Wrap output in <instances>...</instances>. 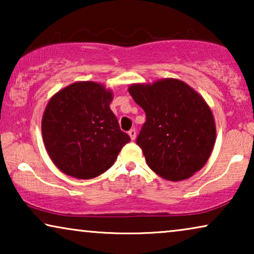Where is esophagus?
I'll return each instance as SVG.
<instances>
[{"mask_svg":"<svg viewBox=\"0 0 254 254\" xmlns=\"http://www.w3.org/2000/svg\"><path fill=\"white\" fill-rule=\"evenodd\" d=\"M128 134H129L131 140H135V137H136V130H135V128H131V129L128 131Z\"/></svg>","mask_w":254,"mask_h":254,"instance_id":"obj_1","label":"esophagus"}]
</instances>
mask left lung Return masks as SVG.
I'll return each mask as SVG.
<instances>
[{
  "mask_svg": "<svg viewBox=\"0 0 254 254\" xmlns=\"http://www.w3.org/2000/svg\"><path fill=\"white\" fill-rule=\"evenodd\" d=\"M128 90L145 112L136 144L149 168L171 182L202 169L216 137L213 114L202 97L173 78L133 84Z\"/></svg>",
  "mask_w": 254,
  "mask_h": 254,
  "instance_id": "left-lung-1",
  "label": "left lung"
}]
</instances>
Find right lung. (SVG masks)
I'll return each instance as SVG.
<instances>
[{
    "label": "right lung",
    "mask_w": 254,
    "mask_h": 254,
    "mask_svg": "<svg viewBox=\"0 0 254 254\" xmlns=\"http://www.w3.org/2000/svg\"><path fill=\"white\" fill-rule=\"evenodd\" d=\"M113 96L95 82L72 83L47 104L41 123L45 148L65 175L90 179L116 162L130 141L110 109Z\"/></svg>",
    "instance_id": "obj_1"
}]
</instances>
